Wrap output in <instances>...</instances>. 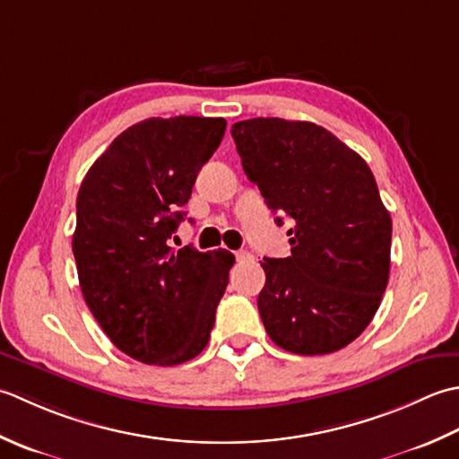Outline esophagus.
<instances>
[{
    "mask_svg": "<svg viewBox=\"0 0 459 459\" xmlns=\"http://www.w3.org/2000/svg\"><path fill=\"white\" fill-rule=\"evenodd\" d=\"M249 257H251V254H249V251H246V249L236 251V259H238V261H246V259H249Z\"/></svg>",
    "mask_w": 459,
    "mask_h": 459,
    "instance_id": "1",
    "label": "esophagus"
}]
</instances>
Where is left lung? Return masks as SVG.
<instances>
[{
  "instance_id": "1",
  "label": "left lung",
  "mask_w": 459,
  "mask_h": 459,
  "mask_svg": "<svg viewBox=\"0 0 459 459\" xmlns=\"http://www.w3.org/2000/svg\"><path fill=\"white\" fill-rule=\"evenodd\" d=\"M231 136L265 204L295 221L291 255L259 261L269 339L308 357L344 349L377 315L390 273L392 220L368 164L305 120L249 118Z\"/></svg>"
}]
</instances>
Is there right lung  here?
Masks as SVG:
<instances>
[{
  "instance_id": "add662e5",
  "label": "right lung",
  "mask_w": 459,
  "mask_h": 459,
  "mask_svg": "<svg viewBox=\"0 0 459 459\" xmlns=\"http://www.w3.org/2000/svg\"><path fill=\"white\" fill-rule=\"evenodd\" d=\"M226 125L146 118L112 140L79 188L73 255L81 291L112 344L134 360L172 367L210 341L236 257L174 251L168 239Z\"/></svg>"
}]
</instances>
